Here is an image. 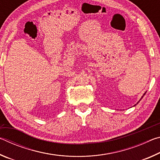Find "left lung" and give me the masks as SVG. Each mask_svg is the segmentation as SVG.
I'll return each instance as SVG.
<instances>
[{
  "mask_svg": "<svg viewBox=\"0 0 160 160\" xmlns=\"http://www.w3.org/2000/svg\"><path fill=\"white\" fill-rule=\"evenodd\" d=\"M145 93H146V92H145V94H143V96H144V95H145ZM143 96H142V97H141V98H140V99L139 100V102L140 101V100H141V99H142V97H143ZM138 103H137V104H138ZM134 106H135V105H134Z\"/></svg>",
  "mask_w": 160,
  "mask_h": 160,
  "instance_id": "obj_1",
  "label": "left lung"
}]
</instances>
